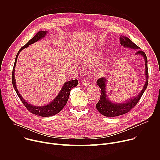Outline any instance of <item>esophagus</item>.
<instances>
[{
	"label": "esophagus",
	"mask_w": 160,
	"mask_h": 160,
	"mask_svg": "<svg viewBox=\"0 0 160 160\" xmlns=\"http://www.w3.org/2000/svg\"><path fill=\"white\" fill-rule=\"evenodd\" d=\"M82 85H83V86L87 87L88 85H89L90 82L88 81V80L85 79V80H83L82 82Z\"/></svg>",
	"instance_id": "1"
}]
</instances>
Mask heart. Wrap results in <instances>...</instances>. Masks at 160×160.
I'll return each instance as SVG.
<instances>
[{"label":"heart","instance_id":"heart-1","mask_svg":"<svg viewBox=\"0 0 160 160\" xmlns=\"http://www.w3.org/2000/svg\"><path fill=\"white\" fill-rule=\"evenodd\" d=\"M104 60V56L101 52H97L90 55L87 59V62L90 66H99Z\"/></svg>","mask_w":160,"mask_h":160}]
</instances>
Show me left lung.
Returning a JSON list of instances; mask_svg holds the SVG:
<instances>
[{
	"mask_svg": "<svg viewBox=\"0 0 160 160\" xmlns=\"http://www.w3.org/2000/svg\"><path fill=\"white\" fill-rule=\"evenodd\" d=\"M120 44L122 46L126 48L135 49L137 50L135 55H141L143 56L146 62L145 71L146 81L143 87V88L142 89L141 92L139 93V94L136 96L135 97H133L132 99H130L129 101H127V102H124L122 103H114L110 101L106 92L107 79L104 77L98 79L97 81V84L101 89V98L99 102L96 105V107L101 115L107 117H117L124 115V114L129 112L132 108H133L136 106L137 104L138 103L142 94H144V91L146 90L148 84L149 74L148 69V59L145 52L139 50L140 48L138 47V45L135 44L133 42H132L128 37L121 35L120 37Z\"/></svg>",
	"mask_w": 160,
	"mask_h": 160,
	"instance_id": "left-lung-1",
	"label": "left lung"
}]
</instances>
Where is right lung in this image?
<instances>
[{"label": "right lung", "mask_w": 160, "mask_h": 160, "mask_svg": "<svg viewBox=\"0 0 160 160\" xmlns=\"http://www.w3.org/2000/svg\"><path fill=\"white\" fill-rule=\"evenodd\" d=\"M47 33H48L47 31H39L31 40H30L28 42L27 44H25L23 47H22L19 49V51H18L16 56L15 62H14L13 70L12 72V83L13 87L14 88L17 95L18 96L19 98L21 99L22 104L25 105V106L30 112L34 114V115L43 117L53 116L56 115V114H58L59 112H60L67 103L68 98L70 97L71 89L78 85V80L77 79L65 82L61 90H60L59 94L56 96V98L51 103L48 104L46 106H35L28 103L19 93L16 85V80L14 78V70H15L14 68L16 66L18 56L19 52L22 49L28 48L30 44H32L37 42L38 40H40L41 38H43L45 36V35L47 34Z\"/></svg>", "instance_id": "obj_1"}]
</instances>
